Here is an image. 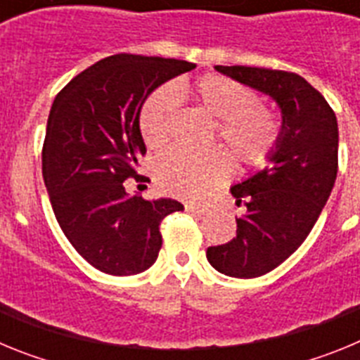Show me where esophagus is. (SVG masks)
<instances>
[{
    "instance_id": "1",
    "label": "esophagus",
    "mask_w": 360,
    "mask_h": 360,
    "mask_svg": "<svg viewBox=\"0 0 360 360\" xmlns=\"http://www.w3.org/2000/svg\"><path fill=\"white\" fill-rule=\"evenodd\" d=\"M186 211L191 212V214H196V216H203L205 212L209 211L205 205H198V203H186Z\"/></svg>"
}]
</instances>
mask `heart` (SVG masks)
<instances>
[{"mask_svg": "<svg viewBox=\"0 0 360 360\" xmlns=\"http://www.w3.org/2000/svg\"><path fill=\"white\" fill-rule=\"evenodd\" d=\"M191 97L214 117L218 139L247 167L266 164L281 139V122L269 108L257 104L256 91L225 75L207 73L189 84ZM178 108V91L173 84H162L151 91L139 113V129L146 146L164 148L171 139ZM232 173V157L225 148L187 151L174 148L155 162V176L171 195L200 198L227 180Z\"/></svg>", "mask_w": 360, "mask_h": 360, "instance_id": "b5f03b06", "label": "heart"}]
</instances>
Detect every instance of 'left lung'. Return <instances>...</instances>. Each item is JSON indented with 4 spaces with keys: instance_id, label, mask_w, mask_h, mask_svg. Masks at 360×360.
Here are the masks:
<instances>
[{
    "instance_id": "1",
    "label": "left lung",
    "mask_w": 360,
    "mask_h": 360,
    "mask_svg": "<svg viewBox=\"0 0 360 360\" xmlns=\"http://www.w3.org/2000/svg\"><path fill=\"white\" fill-rule=\"evenodd\" d=\"M270 95L283 113L272 165L231 187L238 205L236 238L209 247L207 259L231 278H257L281 265L307 240L337 178L339 129L326 98L301 75L256 66H216Z\"/></svg>"
}]
</instances>
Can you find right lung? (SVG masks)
Returning a JSON list of instances; mask_svg holds the SVG:
<instances>
[{
	"mask_svg": "<svg viewBox=\"0 0 360 360\" xmlns=\"http://www.w3.org/2000/svg\"><path fill=\"white\" fill-rule=\"evenodd\" d=\"M195 63L117 53L81 72L53 98L43 144V178L53 214L73 249L111 276L141 274L162 247L160 224L176 200L124 189L146 153L141 106L155 88Z\"/></svg>",
	"mask_w": 360,
	"mask_h": 360,
	"instance_id": "add662e5",
	"label": "right lung"
}]
</instances>
